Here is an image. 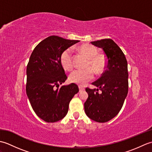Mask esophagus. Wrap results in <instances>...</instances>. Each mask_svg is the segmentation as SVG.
<instances>
[{"instance_id":"34e87169","label":"esophagus","mask_w":152,"mask_h":152,"mask_svg":"<svg viewBox=\"0 0 152 152\" xmlns=\"http://www.w3.org/2000/svg\"><path fill=\"white\" fill-rule=\"evenodd\" d=\"M79 90H80V91H83V90H85V89L83 88V87H82V86H79Z\"/></svg>"}]
</instances>
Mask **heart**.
Returning a JSON list of instances; mask_svg holds the SVG:
<instances>
[{
  "mask_svg": "<svg viewBox=\"0 0 152 152\" xmlns=\"http://www.w3.org/2000/svg\"><path fill=\"white\" fill-rule=\"evenodd\" d=\"M80 51L88 59L86 67L92 68L96 73L101 72L104 70L106 63V57L102 54H97V49L95 46L90 44H83L80 47ZM72 48H68L61 56V63L64 69L70 70L72 69ZM90 68L84 70H74L69 76L70 81L82 86L86 84L94 77L93 70Z\"/></svg>",
  "mask_w": 152,
  "mask_h": 152,
  "instance_id": "obj_1",
  "label": "heart"
}]
</instances>
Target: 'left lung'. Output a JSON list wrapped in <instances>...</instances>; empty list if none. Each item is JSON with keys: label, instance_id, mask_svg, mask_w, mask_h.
I'll use <instances>...</instances> for the list:
<instances>
[{"label": "left lung", "instance_id": "obj_1", "mask_svg": "<svg viewBox=\"0 0 152 152\" xmlns=\"http://www.w3.org/2000/svg\"><path fill=\"white\" fill-rule=\"evenodd\" d=\"M91 43L104 51L106 65L101 78L92 83L102 93L99 94L98 89L86 88L88 98L84 103V110L92 120L104 123L117 115L127 95V61L120 48L112 39Z\"/></svg>", "mask_w": 152, "mask_h": 152}]
</instances>
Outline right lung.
<instances>
[{
  "label": "right lung",
  "mask_w": 152,
  "mask_h": 152,
  "mask_svg": "<svg viewBox=\"0 0 152 152\" xmlns=\"http://www.w3.org/2000/svg\"><path fill=\"white\" fill-rule=\"evenodd\" d=\"M80 42L50 36L41 41L31 53L27 66L26 93L36 114L48 123L65 117L71 99L79 91L75 83L62 86L67 77L61 56Z\"/></svg>",
  "instance_id": "obj_1"
}]
</instances>
